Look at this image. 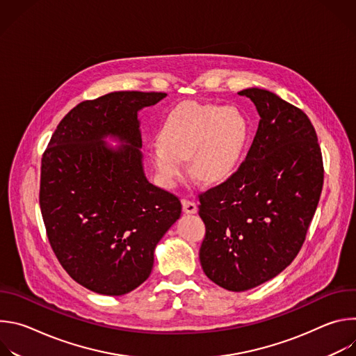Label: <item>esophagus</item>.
Segmentation results:
<instances>
[{
	"label": "esophagus",
	"mask_w": 356,
	"mask_h": 356,
	"mask_svg": "<svg viewBox=\"0 0 356 356\" xmlns=\"http://www.w3.org/2000/svg\"><path fill=\"white\" fill-rule=\"evenodd\" d=\"M181 206H183V211L186 214H194L197 213V206L194 201H190V200H183L181 201Z\"/></svg>",
	"instance_id": "1"
}]
</instances>
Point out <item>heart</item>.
<instances>
[{
  "label": "heart",
  "instance_id": "b5f03b06",
  "mask_svg": "<svg viewBox=\"0 0 356 356\" xmlns=\"http://www.w3.org/2000/svg\"><path fill=\"white\" fill-rule=\"evenodd\" d=\"M249 140L246 117L234 107L187 103L176 107L161 129V145L152 159L163 181L172 186L190 159L193 176L221 183L238 169Z\"/></svg>",
  "mask_w": 356,
  "mask_h": 356
}]
</instances>
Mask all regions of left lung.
I'll list each match as a JSON object with an SVG mask.
<instances>
[{"mask_svg": "<svg viewBox=\"0 0 356 356\" xmlns=\"http://www.w3.org/2000/svg\"><path fill=\"white\" fill-rule=\"evenodd\" d=\"M261 117L246 159L224 183L200 194L206 224L202 270L216 284L245 291L297 257L317 210L324 168L309 117L264 88L238 92Z\"/></svg>", "mask_w": 356, "mask_h": 356, "instance_id": "obj_1", "label": "left lung"}]
</instances>
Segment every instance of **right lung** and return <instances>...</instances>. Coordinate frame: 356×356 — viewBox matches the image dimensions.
Returning <instances> with one entry per match:
<instances>
[{
  "label": "right lung",
  "mask_w": 356,
  "mask_h": 356,
  "mask_svg": "<svg viewBox=\"0 0 356 356\" xmlns=\"http://www.w3.org/2000/svg\"><path fill=\"white\" fill-rule=\"evenodd\" d=\"M166 92L115 91L87 99L59 122L44 150L39 204L56 258L73 280L106 296L140 286L180 200L147 181L138 111ZM107 136L123 145H105Z\"/></svg>",
  "instance_id": "obj_1"
}]
</instances>
